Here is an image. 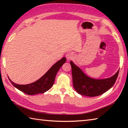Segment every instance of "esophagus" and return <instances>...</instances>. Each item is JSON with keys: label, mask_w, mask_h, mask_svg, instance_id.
I'll use <instances>...</instances> for the list:
<instances>
[{"label": "esophagus", "mask_w": 128, "mask_h": 128, "mask_svg": "<svg viewBox=\"0 0 128 128\" xmlns=\"http://www.w3.org/2000/svg\"><path fill=\"white\" fill-rule=\"evenodd\" d=\"M73 56H74L72 52H68L66 54V57L67 60H71V59H73V57H74Z\"/></svg>", "instance_id": "esophagus-1"}]
</instances>
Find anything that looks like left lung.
Returning a JSON list of instances; mask_svg holds the SVG:
<instances>
[{
	"instance_id": "obj_1",
	"label": "left lung",
	"mask_w": 128,
	"mask_h": 128,
	"mask_svg": "<svg viewBox=\"0 0 128 128\" xmlns=\"http://www.w3.org/2000/svg\"><path fill=\"white\" fill-rule=\"evenodd\" d=\"M72 66L73 85L76 91L80 94L90 97L99 96L111 88L115 83L119 70L109 78L96 80L85 75L72 62Z\"/></svg>"
}]
</instances>
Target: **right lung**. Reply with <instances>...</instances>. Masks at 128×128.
I'll list each match as a JSON object with an SVG mask.
<instances>
[{"label":"right lung","mask_w":128,"mask_h":128,"mask_svg":"<svg viewBox=\"0 0 128 128\" xmlns=\"http://www.w3.org/2000/svg\"><path fill=\"white\" fill-rule=\"evenodd\" d=\"M66 62V58H62L61 60L56 62L42 77L32 84L28 85H18L14 83L10 78L9 80L15 88L28 95H35L39 93L43 94L50 89L52 86L56 73Z\"/></svg>","instance_id":"right-lung-1"}]
</instances>
